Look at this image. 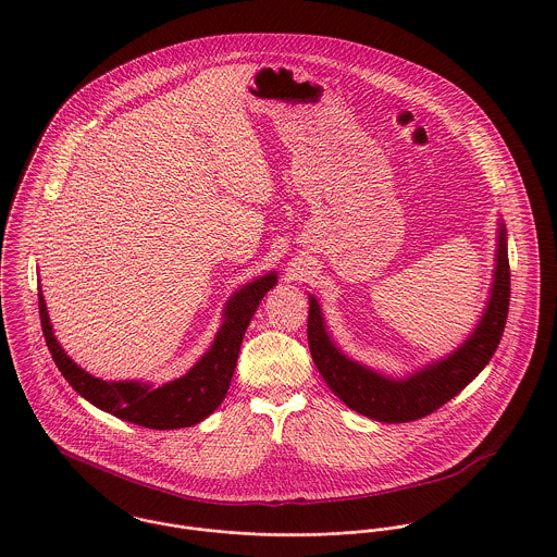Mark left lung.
I'll use <instances>...</instances> for the list:
<instances>
[{
  "instance_id": "obj_1",
  "label": "left lung",
  "mask_w": 557,
  "mask_h": 557,
  "mask_svg": "<svg viewBox=\"0 0 557 557\" xmlns=\"http://www.w3.org/2000/svg\"><path fill=\"white\" fill-rule=\"evenodd\" d=\"M495 270L486 309L474 332L444 358L409 373L388 377L345 356L332 341L318 298L309 296V347L330 391L354 411L377 422H411L457 397L493 358L506 327L510 302V265L506 225L497 223Z\"/></svg>"
}]
</instances>
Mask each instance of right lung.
Instances as JSON below:
<instances>
[{
  "label": "right lung",
  "instance_id": "obj_1",
  "mask_svg": "<svg viewBox=\"0 0 557 557\" xmlns=\"http://www.w3.org/2000/svg\"><path fill=\"white\" fill-rule=\"evenodd\" d=\"M276 272H268L246 285L227 300L223 311V323L210 345V349L195 362V367L159 388L152 384L131 382H104L89 375L62 349L53 334V325L47 311V302L38 287V309L47 347L66 377V382L98 409L146 426V429H184L206 420L227 395L236 364L244 332L255 315L263 296L276 285Z\"/></svg>",
  "mask_w": 557,
  "mask_h": 557
}]
</instances>
